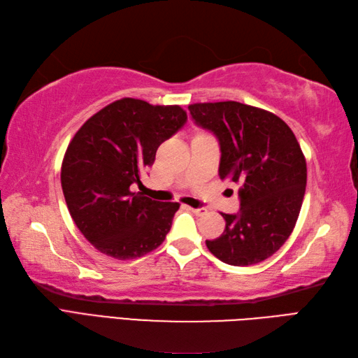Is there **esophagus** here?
Wrapping results in <instances>:
<instances>
[{"mask_svg": "<svg viewBox=\"0 0 358 358\" xmlns=\"http://www.w3.org/2000/svg\"><path fill=\"white\" fill-rule=\"evenodd\" d=\"M189 210H192V213H194L196 216H203V214L208 213V210L206 208H189Z\"/></svg>", "mask_w": 358, "mask_h": 358, "instance_id": "34e87169", "label": "esophagus"}]
</instances>
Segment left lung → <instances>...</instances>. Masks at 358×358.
<instances>
[{"instance_id":"1","label":"left lung","mask_w":358,"mask_h":358,"mask_svg":"<svg viewBox=\"0 0 358 358\" xmlns=\"http://www.w3.org/2000/svg\"><path fill=\"white\" fill-rule=\"evenodd\" d=\"M194 122L220 145V179L241 184V210L225 214L220 237L206 241L219 260L256 265L287 242L306 188V161L292 130L279 116L236 101L188 106Z\"/></svg>"}]
</instances>
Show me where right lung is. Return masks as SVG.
Segmentation results:
<instances>
[{
	"mask_svg": "<svg viewBox=\"0 0 358 358\" xmlns=\"http://www.w3.org/2000/svg\"><path fill=\"white\" fill-rule=\"evenodd\" d=\"M187 122L179 106L122 98L76 131L61 166L67 208L79 231L106 256L129 260L156 250L170 231L178 202L133 193L157 147Z\"/></svg>",
	"mask_w": 358,
	"mask_h": 358,
	"instance_id": "1",
	"label": "right lung"
}]
</instances>
